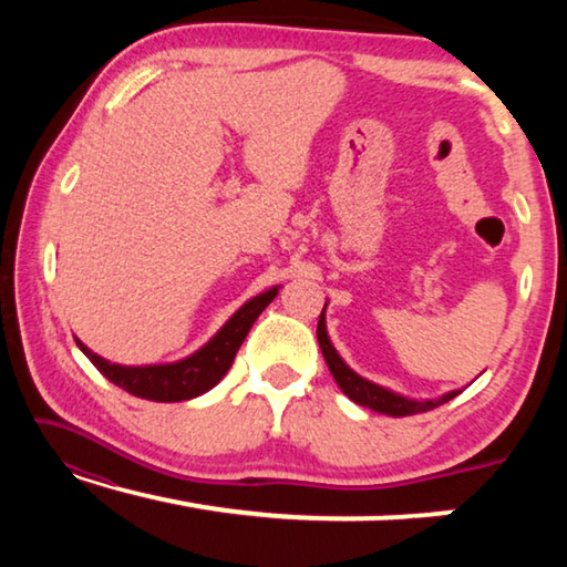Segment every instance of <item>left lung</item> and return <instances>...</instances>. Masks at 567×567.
<instances>
[{"instance_id":"left-lung-1","label":"left lung","mask_w":567,"mask_h":567,"mask_svg":"<svg viewBox=\"0 0 567 567\" xmlns=\"http://www.w3.org/2000/svg\"><path fill=\"white\" fill-rule=\"evenodd\" d=\"M324 307H328V305H324ZM324 307H322V315H320V322H318L320 350L324 354V362H328L334 382H338L340 390L352 402H358V405H362V408L382 412V415L405 417V415H415V412H427V410H433L437 405H445L447 400H453L455 395H460V390H453V392H447V395L437 398V400H410V398L398 395V392L375 385V382L360 378L358 372L350 370L348 364H344V360L340 358L338 350L332 348V342L328 338V324H324Z\"/></svg>"}]
</instances>
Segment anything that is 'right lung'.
<instances>
[{
	"label": "right lung",
	"mask_w": 567,
	"mask_h": 567,
	"mask_svg": "<svg viewBox=\"0 0 567 567\" xmlns=\"http://www.w3.org/2000/svg\"><path fill=\"white\" fill-rule=\"evenodd\" d=\"M275 295L277 287H270L267 292L252 297V300L239 307L233 318L223 324V330H219L205 348H199L195 354H189V358L179 362L127 368V364H114L100 358V354H94L87 344L76 338L74 340L76 348L87 354L94 368H97L110 382H114V385L127 390L130 395L155 402L192 400L203 395L207 390H213L217 382L227 375V370L233 368L235 362L239 344L245 342L249 328H252L257 318H260L265 307L275 300Z\"/></svg>",
	"instance_id": "right-lung-1"
}]
</instances>
